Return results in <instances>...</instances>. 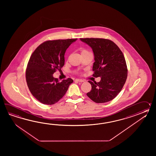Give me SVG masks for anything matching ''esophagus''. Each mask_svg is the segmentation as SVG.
Returning <instances> with one entry per match:
<instances>
[{
    "instance_id": "34e87169",
    "label": "esophagus",
    "mask_w": 156,
    "mask_h": 156,
    "mask_svg": "<svg viewBox=\"0 0 156 156\" xmlns=\"http://www.w3.org/2000/svg\"><path fill=\"white\" fill-rule=\"evenodd\" d=\"M75 81H77V82H80V83H83V82H84V81L82 79H76L75 80Z\"/></svg>"
}]
</instances>
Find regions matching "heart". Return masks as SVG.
Segmentation results:
<instances>
[{
  "label": "heart",
  "mask_w": 156,
  "mask_h": 156,
  "mask_svg": "<svg viewBox=\"0 0 156 156\" xmlns=\"http://www.w3.org/2000/svg\"><path fill=\"white\" fill-rule=\"evenodd\" d=\"M88 51H86V50H83V51H82V52H81V53H84V52H87Z\"/></svg>",
  "instance_id": "b5f03b06"
}]
</instances>
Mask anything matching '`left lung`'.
Masks as SVG:
<instances>
[{
  "mask_svg": "<svg viewBox=\"0 0 156 156\" xmlns=\"http://www.w3.org/2000/svg\"><path fill=\"white\" fill-rule=\"evenodd\" d=\"M80 40L93 50V76L101 77L99 83L88 81L92 89L86 95L96 103L111 101L120 92L127 78V67L122 52L109 40L86 38Z\"/></svg>",
  "mask_w": 156,
  "mask_h": 156,
  "instance_id": "obj_1",
  "label": "left lung"
}]
</instances>
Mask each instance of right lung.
Returning a JSON list of instances; mask_svg holds the SVG:
<instances>
[{"label": "right lung", "mask_w": 156, "mask_h": 156, "mask_svg": "<svg viewBox=\"0 0 156 156\" xmlns=\"http://www.w3.org/2000/svg\"><path fill=\"white\" fill-rule=\"evenodd\" d=\"M76 40L47 41L40 44L30 57L26 73L27 85L32 95L43 104L52 105L58 101L73 83L70 78L60 82L53 74L63 66L67 48Z\"/></svg>", "instance_id": "right-lung-1"}]
</instances>
